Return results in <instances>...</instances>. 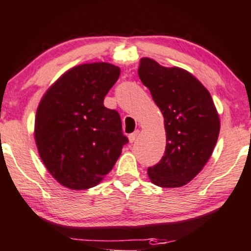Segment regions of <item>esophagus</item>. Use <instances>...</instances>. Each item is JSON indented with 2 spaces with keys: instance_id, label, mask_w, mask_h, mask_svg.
Segmentation results:
<instances>
[{
  "instance_id": "1",
  "label": "esophagus",
  "mask_w": 251,
  "mask_h": 251,
  "mask_svg": "<svg viewBox=\"0 0 251 251\" xmlns=\"http://www.w3.org/2000/svg\"><path fill=\"white\" fill-rule=\"evenodd\" d=\"M137 135H139V131H137V130L134 131V133H131L130 135H129V142H130V144H133V142L135 141Z\"/></svg>"
}]
</instances>
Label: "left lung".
Listing matches in <instances>:
<instances>
[{"label": "left lung", "mask_w": 251, "mask_h": 251, "mask_svg": "<svg viewBox=\"0 0 251 251\" xmlns=\"http://www.w3.org/2000/svg\"><path fill=\"white\" fill-rule=\"evenodd\" d=\"M137 73L164 116L166 131L165 154L148 168V177L158 187H182L211 158L220 130L217 109L207 88L184 69L144 57Z\"/></svg>", "instance_id": "obj_1"}]
</instances>
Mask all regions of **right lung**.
I'll use <instances>...</instances> for the list:
<instances>
[{
  "label": "right lung",
  "mask_w": 251,
  "mask_h": 251,
  "mask_svg": "<svg viewBox=\"0 0 251 251\" xmlns=\"http://www.w3.org/2000/svg\"><path fill=\"white\" fill-rule=\"evenodd\" d=\"M120 73L105 62L80 64L64 73L40 100L34 123L37 148L63 187H96L128 144L120 114L104 106Z\"/></svg>",
  "instance_id": "right-lung-1"
}]
</instances>
